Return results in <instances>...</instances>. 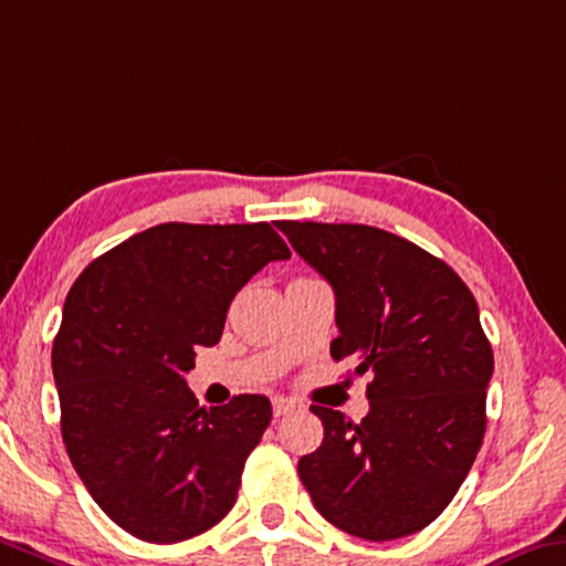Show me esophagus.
<instances>
[{
    "label": "esophagus",
    "mask_w": 566,
    "mask_h": 566,
    "mask_svg": "<svg viewBox=\"0 0 566 566\" xmlns=\"http://www.w3.org/2000/svg\"><path fill=\"white\" fill-rule=\"evenodd\" d=\"M294 408H297V402L290 400V398H274L272 400V410H274V418L280 416H286V412H292Z\"/></svg>",
    "instance_id": "1"
}]
</instances>
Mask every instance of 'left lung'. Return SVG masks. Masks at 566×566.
Here are the masks:
<instances>
[{
    "instance_id": "1",
    "label": "left lung",
    "mask_w": 566,
    "mask_h": 566,
    "mask_svg": "<svg viewBox=\"0 0 566 566\" xmlns=\"http://www.w3.org/2000/svg\"><path fill=\"white\" fill-rule=\"evenodd\" d=\"M335 292V360L370 373V410L353 423L312 406L325 438L300 479L329 524L370 542L441 516L486 433L493 353L469 286L412 241L365 223H276Z\"/></svg>"
}]
</instances>
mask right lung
<instances>
[{
	"mask_svg": "<svg viewBox=\"0 0 566 566\" xmlns=\"http://www.w3.org/2000/svg\"><path fill=\"white\" fill-rule=\"evenodd\" d=\"M292 251L259 223H158L77 276L52 345L60 428L90 496L143 542L219 524L272 420L264 396L201 408L184 375L231 300Z\"/></svg>",
	"mask_w": 566,
	"mask_h": 566,
	"instance_id": "add662e5",
	"label": "right lung"
}]
</instances>
